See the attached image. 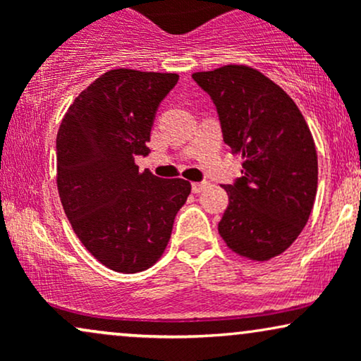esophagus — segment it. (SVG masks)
Listing matches in <instances>:
<instances>
[{"mask_svg":"<svg viewBox=\"0 0 361 361\" xmlns=\"http://www.w3.org/2000/svg\"><path fill=\"white\" fill-rule=\"evenodd\" d=\"M207 186H209L207 181H202V183H192V190H193V193H200V192H204Z\"/></svg>","mask_w":361,"mask_h":361,"instance_id":"esophagus-1","label":"esophagus"}]
</instances>
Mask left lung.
<instances>
[{
    "label": "left lung",
    "mask_w": 361,
    "mask_h": 361,
    "mask_svg": "<svg viewBox=\"0 0 361 361\" xmlns=\"http://www.w3.org/2000/svg\"><path fill=\"white\" fill-rule=\"evenodd\" d=\"M192 78L217 106L224 142L243 157V176L224 186L229 207L219 234L243 258H275L299 238L317 193V152L307 122L276 82L250 66H222Z\"/></svg>",
    "instance_id": "1"
}]
</instances>
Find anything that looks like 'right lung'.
Listing matches in <instances>:
<instances>
[{"mask_svg":"<svg viewBox=\"0 0 361 361\" xmlns=\"http://www.w3.org/2000/svg\"><path fill=\"white\" fill-rule=\"evenodd\" d=\"M175 73L111 69L73 102L57 132V190L82 246L114 271L161 258L192 185L139 171L159 103Z\"/></svg>","mask_w":361,"mask_h":361,"instance_id":"right-lung-1","label":"right lung"}]
</instances>
